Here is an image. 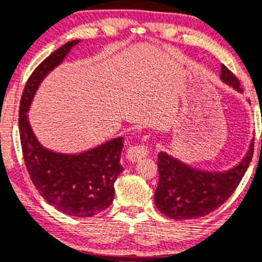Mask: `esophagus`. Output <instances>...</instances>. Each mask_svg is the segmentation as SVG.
<instances>
[{
	"mask_svg": "<svg viewBox=\"0 0 262 262\" xmlns=\"http://www.w3.org/2000/svg\"><path fill=\"white\" fill-rule=\"evenodd\" d=\"M148 154V148L145 145H138V146H132L126 150V158H128L129 162L132 163H136L140 159L145 158Z\"/></svg>",
	"mask_w": 262,
	"mask_h": 262,
	"instance_id": "1",
	"label": "esophagus"
}]
</instances>
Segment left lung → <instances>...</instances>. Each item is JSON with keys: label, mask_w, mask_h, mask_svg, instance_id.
Instances as JSON below:
<instances>
[{"label": "left lung", "mask_w": 262, "mask_h": 262, "mask_svg": "<svg viewBox=\"0 0 262 262\" xmlns=\"http://www.w3.org/2000/svg\"><path fill=\"white\" fill-rule=\"evenodd\" d=\"M221 81L237 93L243 91L239 79L225 65L221 67ZM253 141L239 163L226 171L195 168L166 151H160L155 206L164 215L176 221L200 218L218 209L234 193L246 173L253 155Z\"/></svg>", "instance_id": "left-lung-1"}]
</instances>
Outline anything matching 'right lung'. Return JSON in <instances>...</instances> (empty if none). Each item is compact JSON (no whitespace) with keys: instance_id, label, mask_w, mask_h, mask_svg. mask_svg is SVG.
Listing matches in <instances>:
<instances>
[{"instance_id":"1","label":"right lung","mask_w":262,"mask_h":262,"mask_svg":"<svg viewBox=\"0 0 262 262\" xmlns=\"http://www.w3.org/2000/svg\"><path fill=\"white\" fill-rule=\"evenodd\" d=\"M78 43L81 40H73L56 49L28 78L20 99L19 136L26 167L41 197L67 215L89 218L114 201L115 181L124 171L120 163L122 137L82 152H58L39 142L28 120V110L40 83Z\"/></svg>"}]
</instances>
